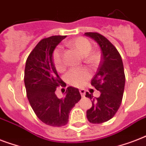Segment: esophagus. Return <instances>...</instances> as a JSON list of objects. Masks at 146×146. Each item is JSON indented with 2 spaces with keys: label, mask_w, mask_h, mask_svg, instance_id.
I'll list each match as a JSON object with an SVG mask.
<instances>
[{
  "label": "esophagus",
  "mask_w": 146,
  "mask_h": 146,
  "mask_svg": "<svg viewBox=\"0 0 146 146\" xmlns=\"http://www.w3.org/2000/svg\"><path fill=\"white\" fill-rule=\"evenodd\" d=\"M80 94H81V96H82V97H84L85 96V93H86V92H85L84 89H80Z\"/></svg>",
  "instance_id": "obj_1"
}]
</instances>
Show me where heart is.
Masks as SVG:
<instances>
[{
    "instance_id": "heart-1",
    "label": "heart",
    "mask_w": 146,
    "mask_h": 146,
    "mask_svg": "<svg viewBox=\"0 0 146 146\" xmlns=\"http://www.w3.org/2000/svg\"><path fill=\"white\" fill-rule=\"evenodd\" d=\"M73 48L84 57V63L90 68L93 69L97 66L100 61V55L97 50H92L91 42L86 38L78 37L71 40L67 44ZM53 63L56 70L59 72L65 70L63 51L60 48H57L53 51ZM90 77L89 71L84 68L72 69L66 73V80L69 84L75 87L83 86Z\"/></svg>"
}]
</instances>
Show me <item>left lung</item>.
<instances>
[{"mask_svg":"<svg viewBox=\"0 0 146 146\" xmlns=\"http://www.w3.org/2000/svg\"><path fill=\"white\" fill-rule=\"evenodd\" d=\"M85 35L95 40L102 52L99 66L91 81L101 96L95 99L92 94L86 93L92 103L86 111L87 119L91 123L98 124L111 120L120 108L124 91V69L120 53L109 40L98 33Z\"/></svg>","mask_w":146,"mask_h":146,"instance_id":"obj_1","label":"left lung"}]
</instances>
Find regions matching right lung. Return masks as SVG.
I'll list each match as a JSON object with an SVG mask.
<instances>
[{
    "instance_id": "right-lung-1",
    "label": "right lung",
    "mask_w": 146,
    "mask_h": 146,
    "mask_svg": "<svg viewBox=\"0 0 146 146\" xmlns=\"http://www.w3.org/2000/svg\"><path fill=\"white\" fill-rule=\"evenodd\" d=\"M66 35H54L40 41L26 62L24 82L29 102L41 121L51 127H63L68 123L71 109L81 99L78 89L67 87L66 96L59 98L55 91L66 83L60 78L53 63L52 54Z\"/></svg>"
}]
</instances>
